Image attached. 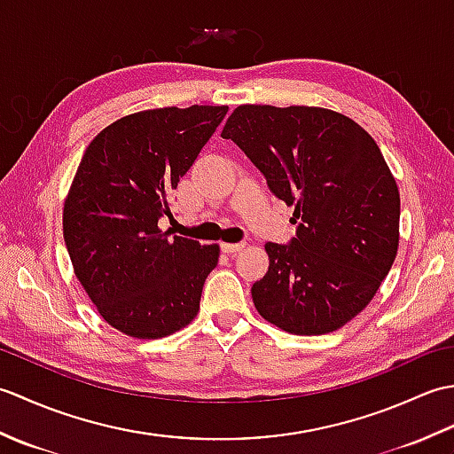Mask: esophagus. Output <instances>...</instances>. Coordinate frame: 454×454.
I'll use <instances>...</instances> for the list:
<instances>
[{
  "instance_id": "1",
  "label": "esophagus",
  "mask_w": 454,
  "mask_h": 454,
  "mask_svg": "<svg viewBox=\"0 0 454 454\" xmlns=\"http://www.w3.org/2000/svg\"><path fill=\"white\" fill-rule=\"evenodd\" d=\"M244 247H246L244 242H239V244H230V242H226V244H222V252H226V254H238V252H242Z\"/></svg>"
}]
</instances>
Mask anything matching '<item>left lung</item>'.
Masks as SVG:
<instances>
[{"instance_id": "obj_1", "label": "left lung", "mask_w": 454, "mask_h": 454, "mask_svg": "<svg viewBox=\"0 0 454 454\" xmlns=\"http://www.w3.org/2000/svg\"><path fill=\"white\" fill-rule=\"evenodd\" d=\"M222 138L246 152L298 220L291 244H265L255 310L294 335L340 330L372 301L398 254L400 191L380 148L353 119L306 105H239Z\"/></svg>"}]
</instances>
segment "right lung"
Masks as SVG:
<instances>
[{
    "label": "right lung",
    "instance_id": "1",
    "mask_svg": "<svg viewBox=\"0 0 454 454\" xmlns=\"http://www.w3.org/2000/svg\"><path fill=\"white\" fill-rule=\"evenodd\" d=\"M226 105L132 113L85 150L62 212L74 273L114 330L160 340L189 325L220 246L169 236V195L226 117Z\"/></svg>",
    "mask_w": 454,
    "mask_h": 454
}]
</instances>
